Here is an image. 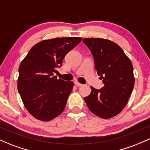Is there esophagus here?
Masks as SVG:
<instances>
[{"mask_svg":"<svg viewBox=\"0 0 150 150\" xmlns=\"http://www.w3.org/2000/svg\"><path fill=\"white\" fill-rule=\"evenodd\" d=\"M75 84L77 86H78V87H80V86H83V84H80V83H78V82H77V81L75 82Z\"/></svg>","mask_w":150,"mask_h":150,"instance_id":"34e87169","label":"esophagus"}]
</instances>
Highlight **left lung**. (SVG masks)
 Segmentation results:
<instances>
[{"mask_svg": "<svg viewBox=\"0 0 150 150\" xmlns=\"http://www.w3.org/2000/svg\"><path fill=\"white\" fill-rule=\"evenodd\" d=\"M85 45L92 53L103 87H91L84 100L93 113L103 119L119 114L124 108L134 85L133 66L117 44L101 38H86Z\"/></svg>", "mask_w": 150, "mask_h": 150, "instance_id": "obj_1", "label": "left lung"}]
</instances>
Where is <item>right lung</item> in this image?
Masks as SVG:
<instances>
[{
    "label": "right lung",
    "mask_w": 150,
    "mask_h": 150,
    "mask_svg": "<svg viewBox=\"0 0 150 150\" xmlns=\"http://www.w3.org/2000/svg\"><path fill=\"white\" fill-rule=\"evenodd\" d=\"M81 40L62 37L42 41L21 62L18 91L27 111L36 119L50 121L64 111L73 83L57 80L54 74L65 55Z\"/></svg>",
    "instance_id": "right-lung-1"
}]
</instances>
